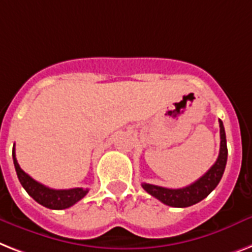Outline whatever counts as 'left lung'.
<instances>
[{"label": "left lung", "instance_id": "8db88e82", "mask_svg": "<svg viewBox=\"0 0 252 252\" xmlns=\"http://www.w3.org/2000/svg\"><path fill=\"white\" fill-rule=\"evenodd\" d=\"M219 124H220V151H219L218 160L215 161V164L200 179L181 189H168V188H161L146 183L142 184V188L150 195L160 200L161 203L171 207H189L204 199L220 183L228 159L225 129L221 120H219Z\"/></svg>", "mask_w": 252, "mask_h": 252}]
</instances>
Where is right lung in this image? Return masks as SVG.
Segmentation results:
<instances>
[{
    "instance_id": "add662e5",
    "label": "right lung",
    "mask_w": 252,
    "mask_h": 252,
    "mask_svg": "<svg viewBox=\"0 0 252 252\" xmlns=\"http://www.w3.org/2000/svg\"><path fill=\"white\" fill-rule=\"evenodd\" d=\"M13 159L16 175H18V179H19L22 186L31 197L37 203L42 204L44 207L50 208V210H64V208H68L77 203L89 191V189H83V188L64 190L50 189L48 186L37 183L36 180L32 179L30 175H27L23 169L20 168L15 158V147H13Z\"/></svg>"
}]
</instances>
